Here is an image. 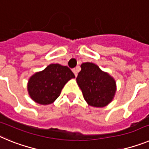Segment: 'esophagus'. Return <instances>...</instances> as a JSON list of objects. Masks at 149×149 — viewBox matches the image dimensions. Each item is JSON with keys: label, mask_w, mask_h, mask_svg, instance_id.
I'll return each mask as SVG.
<instances>
[{"label": "esophagus", "mask_w": 149, "mask_h": 149, "mask_svg": "<svg viewBox=\"0 0 149 149\" xmlns=\"http://www.w3.org/2000/svg\"><path fill=\"white\" fill-rule=\"evenodd\" d=\"M72 71H73V72H74V74L75 77H77V68H74Z\"/></svg>", "instance_id": "34e87169"}]
</instances>
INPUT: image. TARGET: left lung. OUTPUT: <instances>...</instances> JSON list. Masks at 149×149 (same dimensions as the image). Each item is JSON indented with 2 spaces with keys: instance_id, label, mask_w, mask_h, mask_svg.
Returning <instances> with one entry per match:
<instances>
[{
  "instance_id": "8db88e82",
  "label": "left lung",
  "mask_w": 149,
  "mask_h": 149,
  "mask_svg": "<svg viewBox=\"0 0 149 149\" xmlns=\"http://www.w3.org/2000/svg\"><path fill=\"white\" fill-rule=\"evenodd\" d=\"M81 67L76 81L86 103L94 107L108 105L116 92L115 79L93 63H84Z\"/></svg>"
}]
</instances>
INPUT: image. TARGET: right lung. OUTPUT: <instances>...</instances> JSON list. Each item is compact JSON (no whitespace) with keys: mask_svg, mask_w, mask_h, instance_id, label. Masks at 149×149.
<instances>
[{"mask_svg":"<svg viewBox=\"0 0 149 149\" xmlns=\"http://www.w3.org/2000/svg\"><path fill=\"white\" fill-rule=\"evenodd\" d=\"M75 76L70 68L60 64H50L44 70L29 78L27 91L31 99L42 105L54 103L64 86Z\"/></svg>","mask_w":149,"mask_h":149,"instance_id":"add662e5","label":"right lung"}]
</instances>
